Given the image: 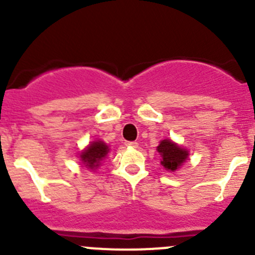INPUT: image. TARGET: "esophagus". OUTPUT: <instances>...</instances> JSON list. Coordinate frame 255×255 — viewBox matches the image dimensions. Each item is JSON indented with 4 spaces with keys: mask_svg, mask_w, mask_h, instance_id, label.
<instances>
[{
    "mask_svg": "<svg viewBox=\"0 0 255 255\" xmlns=\"http://www.w3.org/2000/svg\"><path fill=\"white\" fill-rule=\"evenodd\" d=\"M126 145H127V146H133V148H137L138 143L137 142H127V143H126Z\"/></svg>",
    "mask_w": 255,
    "mask_h": 255,
    "instance_id": "34e87169",
    "label": "esophagus"
}]
</instances>
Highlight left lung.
<instances>
[{
  "label": "left lung",
  "instance_id": "1",
  "mask_svg": "<svg viewBox=\"0 0 255 255\" xmlns=\"http://www.w3.org/2000/svg\"><path fill=\"white\" fill-rule=\"evenodd\" d=\"M158 151L161 155V165L166 169V170L174 171L186 160L187 158V150L180 148L175 143L171 140L164 139L161 140L160 144L158 145Z\"/></svg>",
  "mask_w": 255,
  "mask_h": 255
}]
</instances>
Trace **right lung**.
<instances>
[{
  "label": "right lung",
  "mask_w": 255,
  "mask_h": 255,
  "mask_svg": "<svg viewBox=\"0 0 255 255\" xmlns=\"http://www.w3.org/2000/svg\"><path fill=\"white\" fill-rule=\"evenodd\" d=\"M109 146L106 145L101 140H97L90 144L86 149L81 153L80 158H81L82 163L85 164L87 169H96L100 165L102 160L106 158L107 153H109Z\"/></svg>",
  "instance_id": "add662e5"
}]
</instances>
